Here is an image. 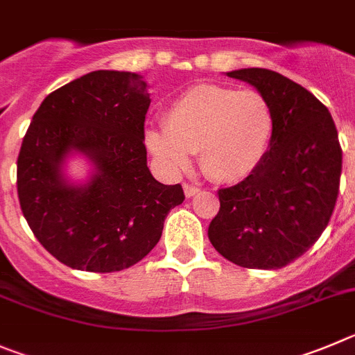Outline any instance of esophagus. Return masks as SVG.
<instances>
[{
    "label": "esophagus",
    "mask_w": 355,
    "mask_h": 355,
    "mask_svg": "<svg viewBox=\"0 0 355 355\" xmlns=\"http://www.w3.org/2000/svg\"><path fill=\"white\" fill-rule=\"evenodd\" d=\"M184 195H187V197H193V195H197L200 191V188H197V187H193V184H184Z\"/></svg>",
    "instance_id": "34e87169"
}]
</instances>
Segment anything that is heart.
Returning <instances> with one entry per match:
<instances>
[{"instance_id": "b5f03b06", "label": "heart", "mask_w": 355, "mask_h": 355, "mask_svg": "<svg viewBox=\"0 0 355 355\" xmlns=\"http://www.w3.org/2000/svg\"><path fill=\"white\" fill-rule=\"evenodd\" d=\"M275 137V112L253 89L200 84L165 112V128H149L146 146L168 168L183 171L199 151L202 171L218 183H239L264 164Z\"/></svg>"}]
</instances>
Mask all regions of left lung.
Wrapping results in <instances>:
<instances>
[{"mask_svg": "<svg viewBox=\"0 0 355 355\" xmlns=\"http://www.w3.org/2000/svg\"><path fill=\"white\" fill-rule=\"evenodd\" d=\"M227 76L269 100L275 137L255 174L218 190L220 211L207 236L220 255L241 268H285L315 245L336 206V126L320 100L278 71L243 68Z\"/></svg>", "mask_w": 355, "mask_h": 355, "instance_id": "8db88e82", "label": "left lung"}]
</instances>
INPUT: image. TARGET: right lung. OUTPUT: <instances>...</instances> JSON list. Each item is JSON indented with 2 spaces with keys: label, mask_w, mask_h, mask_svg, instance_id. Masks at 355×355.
I'll use <instances>...</instances> for the list:
<instances>
[{
  "label": "right lung",
  "mask_w": 355,
  "mask_h": 355,
  "mask_svg": "<svg viewBox=\"0 0 355 355\" xmlns=\"http://www.w3.org/2000/svg\"><path fill=\"white\" fill-rule=\"evenodd\" d=\"M148 84L132 71L96 70L45 96L17 158L22 214L40 245L71 269L114 272L137 264L160 241L181 184L148 168ZM88 156L94 174L68 184L64 162Z\"/></svg>",
  "instance_id": "obj_1"
}]
</instances>
